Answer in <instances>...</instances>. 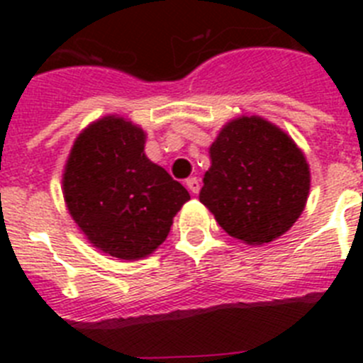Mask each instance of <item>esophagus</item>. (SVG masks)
Listing matches in <instances>:
<instances>
[{
    "label": "esophagus",
    "instance_id": "1",
    "mask_svg": "<svg viewBox=\"0 0 363 363\" xmlns=\"http://www.w3.org/2000/svg\"><path fill=\"white\" fill-rule=\"evenodd\" d=\"M185 185H187V189L192 194H198V192H200V179H198L196 176H194V178H189L187 182H185Z\"/></svg>",
    "mask_w": 363,
    "mask_h": 363
}]
</instances>
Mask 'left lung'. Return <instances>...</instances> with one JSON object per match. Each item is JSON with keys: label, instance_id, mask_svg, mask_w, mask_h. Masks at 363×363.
<instances>
[{"label": "left lung", "instance_id": "1", "mask_svg": "<svg viewBox=\"0 0 363 363\" xmlns=\"http://www.w3.org/2000/svg\"><path fill=\"white\" fill-rule=\"evenodd\" d=\"M200 201L247 245L280 238L303 213L311 171L293 138L262 116L227 121L209 149Z\"/></svg>", "mask_w": 363, "mask_h": 363}]
</instances>
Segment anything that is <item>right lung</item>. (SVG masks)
<instances>
[{
  "label": "right lung",
  "instance_id": "obj_1",
  "mask_svg": "<svg viewBox=\"0 0 363 363\" xmlns=\"http://www.w3.org/2000/svg\"><path fill=\"white\" fill-rule=\"evenodd\" d=\"M145 140V130L127 118H99L74 140L63 169L74 223L92 247L120 259L152 255L191 200L184 185L147 158Z\"/></svg>",
  "mask_w": 363,
  "mask_h": 363
}]
</instances>
